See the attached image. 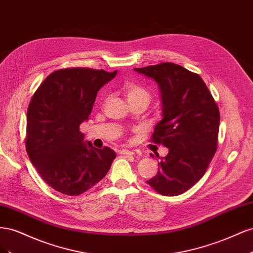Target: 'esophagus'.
Wrapping results in <instances>:
<instances>
[{
    "label": "esophagus",
    "instance_id": "obj_1",
    "mask_svg": "<svg viewBox=\"0 0 253 253\" xmlns=\"http://www.w3.org/2000/svg\"><path fill=\"white\" fill-rule=\"evenodd\" d=\"M119 153H120V154H122V155H126V156H132V155H134V152H133V151L126 150V149L121 150Z\"/></svg>",
    "mask_w": 253,
    "mask_h": 253
}]
</instances>
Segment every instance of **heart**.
Wrapping results in <instances>:
<instances>
[{"label": "heart", "instance_id": "heart-1", "mask_svg": "<svg viewBox=\"0 0 253 253\" xmlns=\"http://www.w3.org/2000/svg\"><path fill=\"white\" fill-rule=\"evenodd\" d=\"M124 90L127 101L137 100V99H143V100H147L149 102L151 98V95L147 89L133 82L126 83L124 87Z\"/></svg>", "mask_w": 253, "mask_h": 253}]
</instances>
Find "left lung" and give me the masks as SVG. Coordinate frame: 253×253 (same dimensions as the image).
<instances>
[{"label":"left lung","mask_w":253,"mask_h":253,"mask_svg":"<svg viewBox=\"0 0 253 253\" xmlns=\"http://www.w3.org/2000/svg\"><path fill=\"white\" fill-rule=\"evenodd\" d=\"M134 71L158 84L163 118L152 141L169 149L160 158L158 173L147 182L162 195H179L203 177L215 154L218 108L200 76L180 65L160 63Z\"/></svg>","instance_id":"1"}]
</instances>
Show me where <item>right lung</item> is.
<instances>
[{"mask_svg":"<svg viewBox=\"0 0 253 253\" xmlns=\"http://www.w3.org/2000/svg\"><path fill=\"white\" fill-rule=\"evenodd\" d=\"M117 75L90 68L51 73L28 105L26 150L30 162L49 187L80 195L109 172L116 153L84 140L79 131L93 110L98 90Z\"/></svg>","mask_w":253,"mask_h":253,"instance_id":"obj_1","label":"right lung"}]
</instances>
